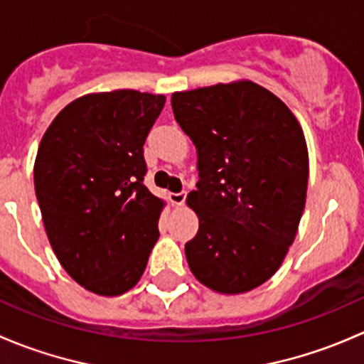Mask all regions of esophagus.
I'll return each mask as SVG.
<instances>
[{"label": "esophagus", "instance_id": "esophagus-1", "mask_svg": "<svg viewBox=\"0 0 364 364\" xmlns=\"http://www.w3.org/2000/svg\"><path fill=\"white\" fill-rule=\"evenodd\" d=\"M186 198H187V191H181V193H171L170 194V201L173 205H177V207H181V205H183Z\"/></svg>", "mask_w": 364, "mask_h": 364}]
</instances>
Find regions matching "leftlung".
Segmentation results:
<instances>
[{
    "mask_svg": "<svg viewBox=\"0 0 364 364\" xmlns=\"http://www.w3.org/2000/svg\"><path fill=\"white\" fill-rule=\"evenodd\" d=\"M171 108L198 151L187 205L200 230L187 263L210 289L247 293L279 269L298 231L309 182L301 126L254 82L173 92Z\"/></svg>",
    "mask_w": 364,
    "mask_h": 364,
    "instance_id": "1",
    "label": "left lung"
}]
</instances>
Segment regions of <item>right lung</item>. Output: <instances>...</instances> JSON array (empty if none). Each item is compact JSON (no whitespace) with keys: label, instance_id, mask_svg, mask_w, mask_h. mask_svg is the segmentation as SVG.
Returning <instances> with one entry per match:
<instances>
[{"label":"right lung","instance_id":"obj_1","mask_svg":"<svg viewBox=\"0 0 364 364\" xmlns=\"http://www.w3.org/2000/svg\"><path fill=\"white\" fill-rule=\"evenodd\" d=\"M166 98L112 91L71 101L35 161L48 242L75 282L119 296L140 280L159 238L163 201L145 187L144 144Z\"/></svg>","mask_w":364,"mask_h":364}]
</instances>
